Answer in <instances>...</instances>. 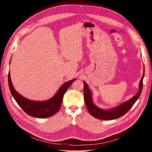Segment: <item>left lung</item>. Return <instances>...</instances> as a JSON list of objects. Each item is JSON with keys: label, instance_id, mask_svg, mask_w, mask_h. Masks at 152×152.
I'll return each instance as SVG.
<instances>
[{"label": "left lung", "instance_id": "obj_1", "mask_svg": "<svg viewBox=\"0 0 152 152\" xmlns=\"http://www.w3.org/2000/svg\"><path fill=\"white\" fill-rule=\"evenodd\" d=\"M145 76V70L143 72V75L140 82V89L134 96H133L131 99L128 100L127 102H124L121 104L117 106L110 110H103L101 109L93 103V99H92V95L91 91L89 89V87L87 84L84 81V101L86 105V107L89 113L94 117L100 119V120L104 121H110L113 119H117L120 118L124 115H125L128 112L134 104L136 103L137 99L139 98L140 96L141 93L142 89V80Z\"/></svg>", "mask_w": 152, "mask_h": 152}]
</instances>
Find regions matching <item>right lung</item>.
Listing matches in <instances>:
<instances>
[{
	"label": "right lung",
	"instance_id": "obj_1",
	"mask_svg": "<svg viewBox=\"0 0 152 152\" xmlns=\"http://www.w3.org/2000/svg\"><path fill=\"white\" fill-rule=\"evenodd\" d=\"M75 80V79L63 84L52 98L44 102H36L24 98L16 92L12 84L10 72L8 74L9 87L12 96L18 105L28 115L41 118L49 117L58 112L61 107L64 94L68 87Z\"/></svg>",
	"mask_w": 152,
	"mask_h": 152
}]
</instances>
